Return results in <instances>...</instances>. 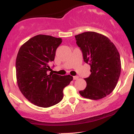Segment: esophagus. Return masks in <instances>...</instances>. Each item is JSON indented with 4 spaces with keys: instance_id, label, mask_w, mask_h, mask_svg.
I'll return each mask as SVG.
<instances>
[{
    "instance_id": "esophagus-1",
    "label": "esophagus",
    "mask_w": 134,
    "mask_h": 134,
    "mask_svg": "<svg viewBox=\"0 0 134 134\" xmlns=\"http://www.w3.org/2000/svg\"><path fill=\"white\" fill-rule=\"evenodd\" d=\"M73 79H74V80H77V79H79V77H78V76H74Z\"/></svg>"
}]
</instances>
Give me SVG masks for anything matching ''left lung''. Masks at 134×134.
<instances>
[{
  "label": "left lung",
  "instance_id": "obj_1",
  "mask_svg": "<svg viewBox=\"0 0 134 134\" xmlns=\"http://www.w3.org/2000/svg\"><path fill=\"white\" fill-rule=\"evenodd\" d=\"M75 38L91 72L84 79L87 86L80 91V94L94 100L102 99L113 91L120 77L121 60L118 50L108 38L96 32H84Z\"/></svg>",
  "mask_w": 134,
  "mask_h": 134
}]
</instances>
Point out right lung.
I'll use <instances>...</instances> for the list:
<instances>
[{
	"label": "right lung",
	"instance_id": "add662e5",
	"mask_svg": "<svg viewBox=\"0 0 134 134\" xmlns=\"http://www.w3.org/2000/svg\"><path fill=\"white\" fill-rule=\"evenodd\" d=\"M62 38L38 35L21 46L16 61L18 87L31 103L47 108L58 103L64 97L63 90L73 77L61 76L48 71Z\"/></svg>",
	"mask_w": 134,
	"mask_h": 134
}]
</instances>
